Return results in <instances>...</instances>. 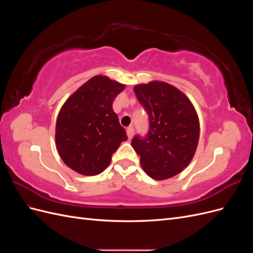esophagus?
Listing matches in <instances>:
<instances>
[{
  "instance_id": "1",
  "label": "esophagus",
  "mask_w": 253,
  "mask_h": 253,
  "mask_svg": "<svg viewBox=\"0 0 253 253\" xmlns=\"http://www.w3.org/2000/svg\"><path fill=\"white\" fill-rule=\"evenodd\" d=\"M126 134H127L128 139H132L133 136H134V127L133 126H128L126 128Z\"/></svg>"
}]
</instances>
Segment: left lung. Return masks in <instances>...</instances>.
<instances>
[{
	"instance_id": "1",
	"label": "left lung",
	"mask_w": 253,
	"mask_h": 253,
	"mask_svg": "<svg viewBox=\"0 0 253 253\" xmlns=\"http://www.w3.org/2000/svg\"><path fill=\"white\" fill-rule=\"evenodd\" d=\"M148 112L149 134L135 136L132 147L151 178L165 180L179 174L192 160L200 139V120L190 99L171 84L151 81L134 86Z\"/></svg>"
}]
</instances>
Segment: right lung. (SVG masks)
I'll return each mask as SVG.
<instances>
[{
    "mask_svg": "<svg viewBox=\"0 0 253 253\" xmlns=\"http://www.w3.org/2000/svg\"><path fill=\"white\" fill-rule=\"evenodd\" d=\"M125 88V84L106 76H94L62 105L56 124V147L72 170L86 176L100 174L127 139L112 106Z\"/></svg>",
    "mask_w": 253,
    "mask_h": 253,
    "instance_id": "1",
    "label": "right lung"
}]
</instances>
